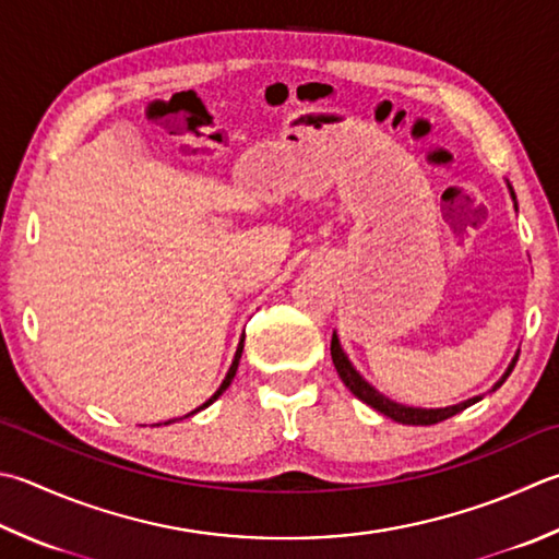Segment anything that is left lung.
Instances as JSON below:
<instances>
[{"label":"left lung","instance_id":"left-lung-1","mask_svg":"<svg viewBox=\"0 0 559 559\" xmlns=\"http://www.w3.org/2000/svg\"><path fill=\"white\" fill-rule=\"evenodd\" d=\"M509 192H511V199H513V206L519 209V204H515V194H513V187L511 185H509ZM331 357H333L335 370H338V374L343 379V384L350 389V392L357 399H360V402H365L367 406H372L374 411H379V414H384L386 418H392V420H396V424H404V426H433V424H440V420L455 416V414H460V411H465L467 406L477 404V402H481V399H484V394H479V396L467 399V402H460V404H452V406H440V408H424V406L399 404V402H394V399L384 396L382 392H379V389H374L360 372L355 370V365L350 362V357L345 355L338 333H335V331H333V341H331ZM515 360H519V353L513 355V360L507 367V372L501 374L499 382L493 384L489 392H497V389L503 382H507V377L511 374Z\"/></svg>","mask_w":559,"mask_h":559}]
</instances>
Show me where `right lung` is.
<instances>
[{
	"instance_id": "obj_1",
	"label": "right lung",
	"mask_w": 559,
	"mask_h": 559,
	"mask_svg": "<svg viewBox=\"0 0 559 559\" xmlns=\"http://www.w3.org/2000/svg\"><path fill=\"white\" fill-rule=\"evenodd\" d=\"M243 341H246V335H243V338H240V343H238V347H236V355H234V362H230V367H228V372H226V377H224V382H221V386L216 389V392H214V396H209V399H206V402H204L202 406H197L194 411H189V414H187L185 418H189V416H194V414H197V411H202V408H206V406H212V404L216 402V399H218L221 394H224V392H226V389L230 386V382H234V377H236V372H238V362H240V355H243ZM170 424H175V418H173V420H165V426H170ZM157 426H160V424H157Z\"/></svg>"
}]
</instances>
